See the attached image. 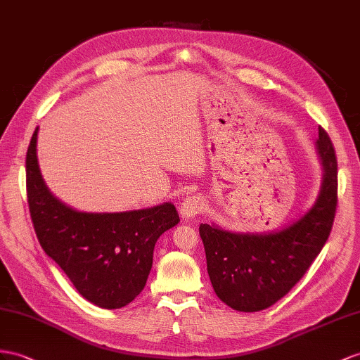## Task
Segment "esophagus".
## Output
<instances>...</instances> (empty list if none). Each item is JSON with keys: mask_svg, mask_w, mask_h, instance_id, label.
Here are the masks:
<instances>
[{"mask_svg": "<svg viewBox=\"0 0 360 360\" xmlns=\"http://www.w3.org/2000/svg\"><path fill=\"white\" fill-rule=\"evenodd\" d=\"M202 208H204V202H202L199 196H188L187 199L182 200L179 211L184 217L190 219V217L198 216L202 211Z\"/></svg>", "mask_w": 360, "mask_h": 360, "instance_id": "34e87169", "label": "esophagus"}]
</instances>
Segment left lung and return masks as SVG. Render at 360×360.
Returning <instances> with one entry per match:
<instances>
[{
	"label": "left lung",
	"instance_id": "1",
	"mask_svg": "<svg viewBox=\"0 0 360 360\" xmlns=\"http://www.w3.org/2000/svg\"><path fill=\"white\" fill-rule=\"evenodd\" d=\"M316 150L321 188L315 204L297 220L263 233L200 224L211 284L231 309L251 313L271 307L302 278L324 248L336 213L338 162L333 144L321 127Z\"/></svg>",
	"mask_w": 360,
	"mask_h": 360
}]
</instances>
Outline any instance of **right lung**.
Masks as SVG:
<instances>
[{
  "label": "right lung",
  "mask_w": 360,
  "mask_h": 360,
  "mask_svg": "<svg viewBox=\"0 0 360 360\" xmlns=\"http://www.w3.org/2000/svg\"><path fill=\"white\" fill-rule=\"evenodd\" d=\"M38 131L27 150V200L38 240L77 292L101 309H122L144 289L155 243L179 216L172 202L150 208L89 213L63 204L45 184Z\"/></svg>",
  "instance_id": "add662e5"
}]
</instances>
